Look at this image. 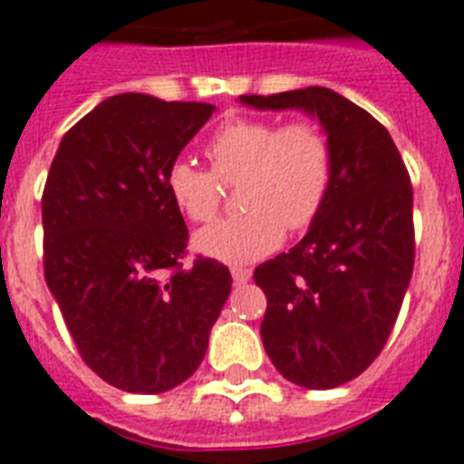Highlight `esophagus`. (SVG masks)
Returning <instances> with one entry per match:
<instances>
[{
	"mask_svg": "<svg viewBox=\"0 0 464 464\" xmlns=\"http://www.w3.org/2000/svg\"><path fill=\"white\" fill-rule=\"evenodd\" d=\"M231 276H233V283H236V285H245V283L252 278V271L245 266H233Z\"/></svg>",
	"mask_w": 464,
	"mask_h": 464,
	"instance_id": "esophagus-1",
	"label": "esophagus"
}]
</instances>
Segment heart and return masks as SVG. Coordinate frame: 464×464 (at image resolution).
<instances>
[{
	"mask_svg": "<svg viewBox=\"0 0 464 464\" xmlns=\"http://www.w3.org/2000/svg\"><path fill=\"white\" fill-rule=\"evenodd\" d=\"M209 172L177 160L167 193L186 219L205 224L219 212L224 188L236 184L243 212L202 228L196 247L224 264L256 262L283 243V228L302 231L316 219L333 184V146L321 124L233 115L209 136Z\"/></svg>",
	"mask_w": 464,
	"mask_h": 464,
	"instance_id": "b5f03b06",
	"label": "heart"
}]
</instances>
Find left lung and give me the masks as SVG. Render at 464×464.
Here are the masks:
<instances>
[{
  "instance_id": "obj_1",
  "label": "left lung",
  "mask_w": 464,
  "mask_h": 464,
  "mask_svg": "<svg viewBox=\"0 0 464 464\" xmlns=\"http://www.w3.org/2000/svg\"><path fill=\"white\" fill-rule=\"evenodd\" d=\"M259 111L316 115L333 146V184L309 233L259 264L262 342L290 382L333 389L380 356L415 264L412 186L389 131L333 89L240 96Z\"/></svg>"
}]
</instances>
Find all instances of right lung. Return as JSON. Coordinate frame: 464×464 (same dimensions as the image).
<instances>
[{"mask_svg":"<svg viewBox=\"0 0 464 464\" xmlns=\"http://www.w3.org/2000/svg\"><path fill=\"white\" fill-rule=\"evenodd\" d=\"M209 103L118 93L61 139L42 193L44 278L82 361L131 394L188 380L231 292L224 264L184 268L188 228L165 186Z\"/></svg>","mask_w":464,"mask_h":464,"instance_id":"obj_1","label":"right lung"}]
</instances>
